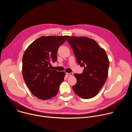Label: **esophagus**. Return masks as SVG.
I'll use <instances>...</instances> for the list:
<instances>
[{
    "label": "esophagus",
    "mask_w": 132,
    "mask_h": 132,
    "mask_svg": "<svg viewBox=\"0 0 132 132\" xmlns=\"http://www.w3.org/2000/svg\"><path fill=\"white\" fill-rule=\"evenodd\" d=\"M66 74L67 75V76H71L73 75V73L72 72H70V73H68V72H66Z\"/></svg>",
    "instance_id": "obj_1"
}]
</instances>
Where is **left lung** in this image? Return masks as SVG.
Listing matches in <instances>:
<instances>
[{
    "mask_svg": "<svg viewBox=\"0 0 132 132\" xmlns=\"http://www.w3.org/2000/svg\"><path fill=\"white\" fill-rule=\"evenodd\" d=\"M77 63L85 67L82 73H75L77 83L72 86L75 93L83 99L95 97L107 79L109 61L104 49L87 37L71 36L67 40Z\"/></svg>",
    "mask_w": 132,
    "mask_h": 132,
    "instance_id": "8db88e82",
    "label": "left lung"
}]
</instances>
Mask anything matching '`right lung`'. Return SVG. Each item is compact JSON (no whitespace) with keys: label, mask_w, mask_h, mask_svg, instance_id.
I'll use <instances>...</instances> for the list:
<instances>
[{"label":"right lung","mask_w":132,"mask_h":132,"mask_svg":"<svg viewBox=\"0 0 132 132\" xmlns=\"http://www.w3.org/2000/svg\"><path fill=\"white\" fill-rule=\"evenodd\" d=\"M69 36H42L32 42L22 58L24 80L31 92L41 100L57 95L64 80V71L51 69V63L57 61V52Z\"/></svg>","instance_id":"obj_1"}]
</instances>
